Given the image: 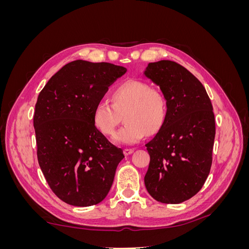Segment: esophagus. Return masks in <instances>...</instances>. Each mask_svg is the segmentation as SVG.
Returning <instances> with one entry per match:
<instances>
[{"instance_id": "34e87169", "label": "esophagus", "mask_w": 249, "mask_h": 249, "mask_svg": "<svg viewBox=\"0 0 249 249\" xmlns=\"http://www.w3.org/2000/svg\"><path fill=\"white\" fill-rule=\"evenodd\" d=\"M124 153L125 156H129L132 153H134V148H124Z\"/></svg>"}]
</instances>
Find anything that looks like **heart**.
Segmentation results:
<instances>
[{
  "label": "heart",
  "mask_w": 249,
  "mask_h": 249,
  "mask_svg": "<svg viewBox=\"0 0 249 249\" xmlns=\"http://www.w3.org/2000/svg\"><path fill=\"white\" fill-rule=\"evenodd\" d=\"M166 105L160 91L146 83L130 80L118 85L112 93V104L106 100L96 103L93 124L102 134L110 136L124 115L123 126L113 137L118 144H135L145 133L153 134L162 125Z\"/></svg>",
  "instance_id": "b5f03b06"
}]
</instances>
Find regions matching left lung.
<instances>
[{"instance_id": "1", "label": "left lung", "mask_w": 249, "mask_h": 249, "mask_svg": "<svg viewBox=\"0 0 249 249\" xmlns=\"http://www.w3.org/2000/svg\"><path fill=\"white\" fill-rule=\"evenodd\" d=\"M143 76L160 87L166 101L164 122L145 146L150 157L144 184L150 196L179 203L194 196L212 165L215 118L201 83L170 60L148 63Z\"/></svg>"}]
</instances>
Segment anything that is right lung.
<instances>
[{"mask_svg": "<svg viewBox=\"0 0 249 249\" xmlns=\"http://www.w3.org/2000/svg\"><path fill=\"white\" fill-rule=\"evenodd\" d=\"M124 66L76 60L64 65L40 91L34 112L37 158L57 196L76 207L107 196L124 156L93 124V109Z\"/></svg>", "mask_w": 249, "mask_h": 249, "instance_id": "obj_1", "label": "right lung"}]
</instances>
